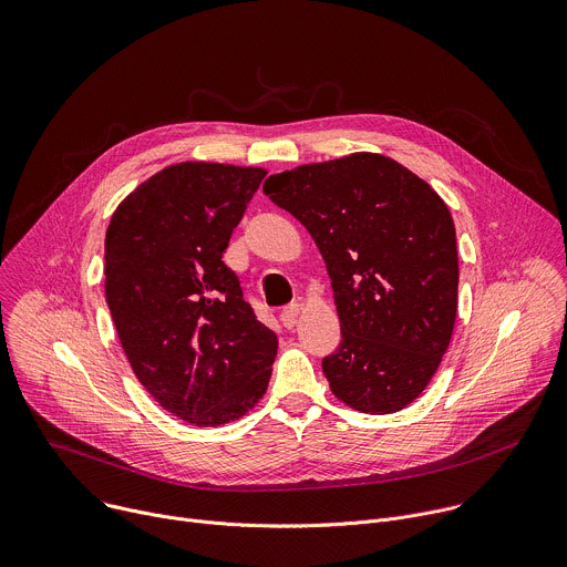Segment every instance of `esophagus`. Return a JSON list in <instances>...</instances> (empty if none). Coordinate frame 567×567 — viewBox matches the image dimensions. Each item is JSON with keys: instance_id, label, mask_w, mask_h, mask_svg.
Here are the masks:
<instances>
[{"instance_id": "obj_1", "label": "esophagus", "mask_w": 567, "mask_h": 567, "mask_svg": "<svg viewBox=\"0 0 567 567\" xmlns=\"http://www.w3.org/2000/svg\"><path fill=\"white\" fill-rule=\"evenodd\" d=\"M299 312H301V303H290V306H286V308L281 310V321H284V326H286V328H292V326L297 323Z\"/></svg>"}]
</instances>
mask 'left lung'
Here are the masks:
<instances>
[{"label":"left lung","mask_w":567,"mask_h":567,"mask_svg":"<svg viewBox=\"0 0 567 567\" xmlns=\"http://www.w3.org/2000/svg\"><path fill=\"white\" fill-rule=\"evenodd\" d=\"M264 194L317 244L342 344L321 369L337 400L384 415L431 382L458 310L456 228L420 176L382 154L272 174Z\"/></svg>","instance_id":"obj_1"}]
</instances>
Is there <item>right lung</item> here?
Listing matches in <instances>:
<instances>
[{
  "label": "right lung",
  "instance_id": "add662e5",
  "mask_svg": "<svg viewBox=\"0 0 567 567\" xmlns=\"http://www.w3.org/2000/svg\"><path fill=\"white\" fill-rule=\"evenodd\" d=\"M264 176L261 167L169 165L106 228L104 295L123 351L150 395L196 426L246 415L272 375L277 334L223 264Z\"/></svg>",
  "mask_w": 567,
  "mask_h": 567
}]
</instances>
